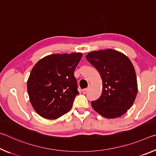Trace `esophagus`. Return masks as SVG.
<instances>
[{
	"mask_svg": "<svg viewBox=\"0 0 156 156\" xmlns=\"http://www.w3.org/2000/svg\"><path fill=\"white\" fill-rule=\"evenodd\" d=\"M88 91H89V88H86V89H83V93L84 94H87L88 92Z\"/></svg>",
	"mask_w": 156,
	"mask_h": 156,
	"instance_id": "obj_1",
	"label": "esophagus"
}]
</instances>
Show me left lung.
Returning <instances> with one entry per match:
<instances>
[{
    "label": "left lung",
    "instance_id": "left-lung-1",
    "mask_svg": "<svg viewBox=\"0 0 156 156\" xmlns=\"http://www.w3.org/2000/svg\"><path fill=\"white\" fill-rule=\"evenodd\" d=\"M86 58L98 71L102 80V95L91 102L93 109L107 118L125 114L138 93L136 72L131 60L112 49L91 51Z\"/></svg>",
    "mask_w": 156,
    "mask_h": 156
}]
</instances>
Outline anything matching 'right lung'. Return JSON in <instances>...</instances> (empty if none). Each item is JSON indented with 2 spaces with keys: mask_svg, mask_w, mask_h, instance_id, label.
<instances>
[{
  "mask_svg": "<svg viewBox=\"0 0 156 156\" xmlns=\"http://www.w3.org/2000/svg\"><path fill=\"white\" fill-rule=\"evenodd\" d=\"M82 56L81 53L49 55L33 67L27 81V91L38 114L54 120L72 109L79 94L74 70Z\"/></svg>",
  "mask_w": 156,
  "mask_h": 156,
  "instance_id": "1",
  "label": "right lung"
}]
</instances>
